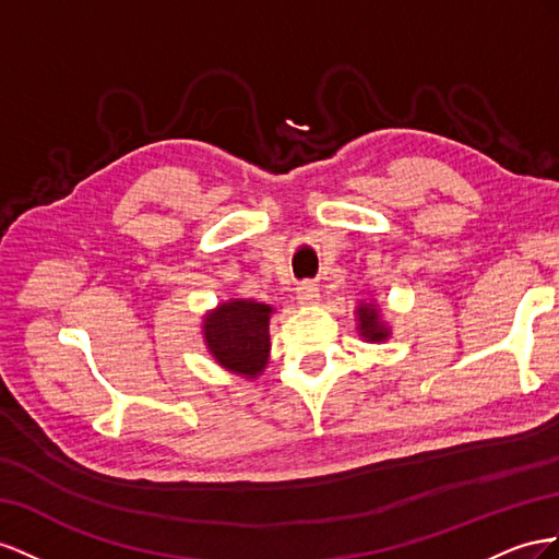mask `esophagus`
<instances>
[{"label":"esophagus","mask_w":559,"mask_h":559,"mask_svg":"<svg viewBox=\"0 0 559 559\" xmlns=\"http://www.w3.org/2000/svg\"><path fill=\"white\" fill-rule=\"evenodd\" d=\"M318 297H321V295H318V288H316L313 283H301L299 288H297V301H299L301 307H311V305H316Z\"/></svg>","instance_id":"esophagus-1"}]
</instances>
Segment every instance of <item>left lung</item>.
Wrapping results in <instances>:
<instances>
[{"mask_svg": "<svg viewBox=\"0 0 559 559\" xmlns=\"http://www.w3.org/2000/svg\"><path fill=\"white\" fill-rule=\"evenodd\" d=\"M356 330L362 342L381 344L391 337V325L381 316V309L374 299L358 301L356 307Z\"/></svg>", "mask_w": 559, "mask_h": 559, "instance_id": "obj_1", "label": "left lung"}]
</instances>
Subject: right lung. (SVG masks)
<instances>
[{"mask_svg": "<svg viewBox=\"0 0 559 559\" xmlns=\"http://www.w3.org/2000/svg\"><path fill=\"white\" fill-rule=\"evenodd\" d=\"M274 307L252 299H225L203 313L201 334L213 360L231 374L258 379L269 362V321Z\"/></svg>", "mask_w": 559, "mask_h": 559, "instance_id": "add662e5", "label": "right lung"}]
</instances>
